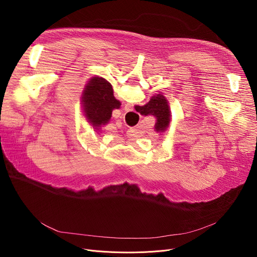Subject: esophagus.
<instances>
[{"mask_svg": "<svg viewBox=\"0 0 257 257\" xmlns=\"http://www.w3.org/2000/svg\"><path fill=\"white\" fill-rule=\"evenodd\" d=\"M124 108H125V111H126V112H130V111H133V104H132V103H126Z\"/></svg>", "mask_w": 257, "mask_h": 257, "instance_id": "esophagus-1", "label": "esophagus"}]
</instances>
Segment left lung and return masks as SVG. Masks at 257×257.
<instances>
[{
    "mask_svg": "<svg viewBox=\"0 0 257 257\" xmlns=\"http://www.w3.org/2000/svg\"><path fill=\"white\" fill-rule=\"evenodd\" d=\"M84 112L94 126L105 124L111 119L114 108L120 107V101L114 96L113 87L101 77H93L85 86L83 93Z\"/></svg>",
    "mask_w": 257,
    "mask_h": 257,
    "instance_id": "left-lung-1",
    "label": "left lung"
}]
</instances>
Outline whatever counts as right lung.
Instances as JSON below:
<instances>
[{
    "instance_id": "obj_1",
    "label": "right lung",
    "mask_w": 257,
    "mask_h": 257,
    "mask_svg": "<svg viewBox=\"0 0 257 257\" xmlns=\"http://www.w3.org/2000/svg\"><path fill=\"white\" fill-rule=\"evenodd\" d=\"M135 109L141 115H153L157 117L156 130L164 131L170 123V107L168 100L163 94L153 96V98L145 105H136Z\"/></svg>"
}]
</instances>
